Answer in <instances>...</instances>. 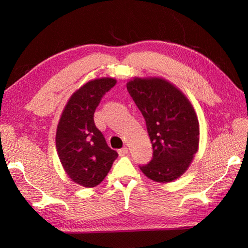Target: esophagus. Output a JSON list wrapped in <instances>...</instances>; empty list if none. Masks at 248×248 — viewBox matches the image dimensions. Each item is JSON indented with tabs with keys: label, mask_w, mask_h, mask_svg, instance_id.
Instances as JSON below:
<instances>
[{
	"label": "esophagus",
	"mask_w": 248,
	"mask_h": 248,
	"mask_svg": "<svg viewBox=\"0 0 248 248\" xmlns=\"http://www.w3.org/2000/svg\"><path fill=\"white\" fill-rule=\"evenodd\" d=\"M129 152V149L127 148V147H124V148H121L118 150V154L120 156H124V155H127Z\"/></svg>",
	"instance_id": "esophagus-1"
}]
</instances>
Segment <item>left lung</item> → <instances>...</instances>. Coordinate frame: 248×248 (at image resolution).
Returning <instances> with one entry per match:
<instances>
[{
	"label": "left lung",
	"mask_w": 248,
	"mask_h": 248,
	"mask_svg": "<svg viewBox=\"0 0 248 248\" xmlns=\"http://www.w3.org/2000/svg\"><path fill=\"white\" fill-rule=\"evenodd\" d=\"M127 89L144 116L154 148L152 160L140 170L155 182L176 180L198 151L199 123L192 103L163 78H134Z\"/></svg>",
	"instance_id": "obj_1"
}]
</instances>
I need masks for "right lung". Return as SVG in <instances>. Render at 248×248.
Listing matches in <instances>:
<instances>
[{"label": "right lung", "instance_id": "1", "mask_svg": "<svg viewBox=\"0 0 248 248\" xmlns=\"http://www.w3.org/2000/svg\"><path fill=\"white\" fill-rule=\"evenodd\" d=\"M115 84L113 78L84 84L68 100L57 124L55 144L60 161L71 181L82 186L101 183L118 156L93 121L101 98Z\"/></svg>", "mask_w": 248, "mask_h": 248}]
</instances>
